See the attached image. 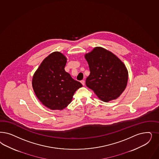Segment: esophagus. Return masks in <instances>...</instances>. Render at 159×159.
I'll use <instances>...</instances> for the list:
<instances>
[{
	"label": "esophagus",
	"instance_id": "esophagus-1",
	"mask_svg": "<svg viewBox=\"0 0 159 159\" xmlns=\"http://www.w3.org/2000/svg\"><path fill=\"white\" fill-rule=\"evenodd\" d=\"M81 83L82 84V85H85V81H84V80L81 81Z\"/></svg>",
	"mask_w": 159,
	"mask_h": 159
}]
</instances>
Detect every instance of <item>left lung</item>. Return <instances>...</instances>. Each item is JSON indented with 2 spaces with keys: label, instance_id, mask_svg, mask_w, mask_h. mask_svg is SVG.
<instances>
[{
  "label": "left lung",
  "instance_id": "obj_1",
  "mask_svg": "<svg viewBox=\"0 0 159 159\" xmlns=\"http://www.w3.org/2000/svg\"><path fill=\"white\" fill-rule=\"evenodd\" d=\"M90 74L86 85L101 101L108 102L117 99L126 87L128 71L118 57L101 47L85 54Z\"/></svg>",
  "mask_w": 159,
  "mask_h": 159
}]
</instances>
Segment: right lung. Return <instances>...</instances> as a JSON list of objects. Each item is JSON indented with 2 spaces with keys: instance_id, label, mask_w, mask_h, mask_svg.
Here are the masks:
<instances>
[{
  "instance_id": "right-lung-1",
  "label": "right lung",
  "mask_w": 159,
  "mask_h": 159,
  "mask_svg": "<svg viewBox=\"0 0 159 159\" xmlns=\"http://www.w3.org/2000/svg\"><path fill=\"white\" fill-rule=\"evenodd\" d=\"M66 62L64 54L53 52L42 61L33 77L32 87L36 97L51 110L66 108L74 93L82 87L65 71Z\"/></svg>"
}]
</instances>
